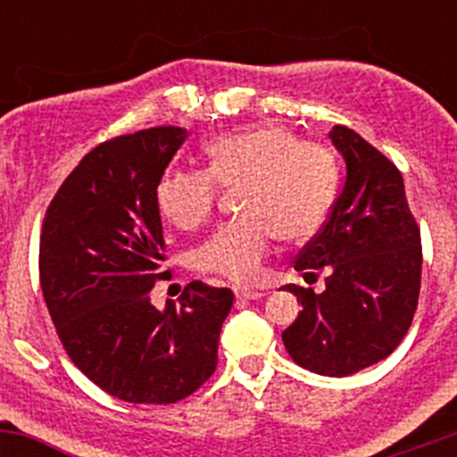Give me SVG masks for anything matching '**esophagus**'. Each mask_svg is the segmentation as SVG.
Listing matches in <instances>:
<instances>
[{
	"instance_id": "1",
	"label": "esophagus",
	"mask_w": 457,
	"mask_h": 457,
	"mask_svg": "<svg viewBox=\"0 0 457 457\" xmlns=\"http://www.w3.org/2000/svg\"><path fill=\"white\" fill-rule=\"evenodd\" d=\"M234 294H237L238 301H258L265 294L258 292V289H250V287H234Z\"/></svg>"
}]
</instances>
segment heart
Listing matches in <instances>:
<instances>
[{
  "instance_id": "1",
  "label": "heart",
  "mask_w": 457,
  "mask_h": 457,
  "mask_svg": "<svg viewBox=\"0 0 457 457\" xmlns=\"http://www.w3.org/2000/svg\"><path fill=\"white\" fill-rule=\"evenodd\" d=\"M205 172L170 174L156 187L159 212L181 229L212 214L216 186L237 187L241 219L216 229L196 252V267L237 283L256 278L271 243H305L325 225L336 195L334 156L283 126L228 132L203 147Z\"/></svg>"
}]
</instances>
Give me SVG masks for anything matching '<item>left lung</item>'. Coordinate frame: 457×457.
I'll return each instance as SVG.
<instances>
[{
    "mask_svg": "<svg viewBox=\"0 0 457 457\" xmlns=\"http://www.w3.org/2000/svg\"><path fill=\"white\" fill-rule=\"evenodd\" d=\"M329 139L345 161L343 190L294 265L312 280L325 271V289L283 285L303 305L283 343L305 370L343 378L389 356L411 327L422 247L398 168L349 128L334 126Z\"/></svg>",
    "mask_w": 457,
    "mask_h": 457,
    "instance_id": "1",
    "label": "left lung"
}]
</instances>
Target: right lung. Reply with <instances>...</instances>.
I'll list each match as a JSON object with an SVG mask.
<instances>
[{
    "mask_svg": "<svg viewBox=\"0 0 457 457\" xmlns=\"http://www.w3.org/2000/svg\"><path fill=\"white\" fill-rule=\"evenodd\" d=\"M150 128L90 150L48 205L39 243L41 292L71 361L123 403L170 404L216 370L232 310L228 287L195 280L156 310L163 261L156 187L186 141Z\"/></svg>",
    "mask_w": 457,
    "mask_h": 457,
    "instance_id": "right-lung-1",
    "label": "right lung"
}]
</instances>
